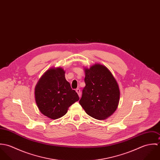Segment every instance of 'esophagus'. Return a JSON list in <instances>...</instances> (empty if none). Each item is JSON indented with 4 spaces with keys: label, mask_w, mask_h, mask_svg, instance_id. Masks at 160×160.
I'll use <instances>...</instances> for the list:
<instances>
[{
    "label": "esophagus",
    "mask_w": 160,
    "mask_h": 160,
    "mask_svg": "<svg viewBox=\"0 0 160 160\" xmlns=\"http://www.w3.org/2000/svg\"><path fill=\"white\" fill-rule=\"evenodd\" d=\"M76 92L78 93V95H79V97H81V91H80V89H77L76 90Z\"/></svg>",
    "instance_id": "34e87169"
}]
</instances>
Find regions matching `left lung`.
Listing matches in <instances>:
<instances>
[{"mask_svg": "<svg viewBox=\"0 0 160 160\" xmlns=\"http://www.w3.org/2000/svg\"><path fill=\"white\" fill-rule=\"evenodd\" d=\"M84 69L86 86L79 102L87 114L96 119H105L118 108L119 86L110 71L102 65Z\"/></svg>", "mask_w": 160, "mask_h": 160, "instance_id": "1", "label": "left lung"}]
</instances>
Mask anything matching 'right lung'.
<instances>
[{"instance_id": "obj_1", "label": "right lung", "mask_w": 160, "mask_h": 160, "mask_svg": "<svg viewBox=\"0 0 160 160\" xmlns=\"http://www.w3.org/2000/svg\"><path fill=\"white\" fill-rule=\"evenodd\" d=\"M62 68H52L42 76L35 88V100L42 114L56 119L67 113L79 98L66 80Z\"/></svg>"}]
</instances>
